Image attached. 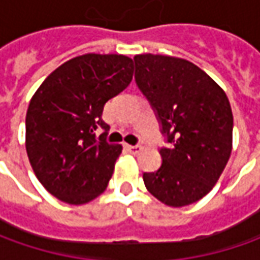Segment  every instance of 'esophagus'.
<instances>
[{"mask_svg":"<svg viewBox=\"0 0 260 260\" xmlns=\"http://www.w3.org/2000/svg\"><path fill=\"white\" fill-rule=\"evenodd\" d=\"M125 147H127V150H128L130 153H133V155H137V153L142 150V146L140 145H127Z\"/></svg>","mask_w":260,"mask_h":260,"instance_id":"1","label":"esophagus"}]
</instances>
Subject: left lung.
<instances>
[{"instance_id": "obj_1", "label": "left lung", "mask_w": 260, "mask_h": 260, "mask_svg": "<svg viewBox=\"0 0 260 260\" xmlns=\"http://www.w3.org/2000/svg\"><path fill=\"white\" fill-rule=\"evenodd\" d=\"M136 84L155 108L171 149L162 165L143 174L160 203L184 207L208 194L223 174L233 147V113L221 86L189 60L136 55Z\"/></svg>"}]
</instances>
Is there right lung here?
I'll use <instances>...</instances> for the list:
<instances>
[{"label": "right lung", "instance_id": "add662e5", "mask_svg": "<svg viewBox=\"0 0 260 260\" xmlns=\"http://www.w3.org/2000/svg\"><path fill=\"white\" fill-rule=\"evenodd\" d=\"M133 79L124 55L86 53L65 62L39 86L25 115V150L37 179L66 204L105 191L123 146L107 143L105 103ZM105 128L98 139L96 128Z\"/></svg>", "mask_w": 260, "mask_h": 260}]
</instances>
